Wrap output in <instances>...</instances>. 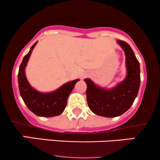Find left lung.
<instances>
[{"instance_id":"obj_1","label":"left lung","mask_w":160,"mask_h":160,"mask_svg":"<svg viewBox=\"0 0 160 160\" xmlns=\"http://www.w3.org/2000/svg\"><path fill=\"white\" fill-rule=\"evenodd\" d=\"M126 57L128 74L123 82L111 90L100 89L89 79L84 81L87 85L86 98L89 108L95 114L106 117L122 115L129 109L136 98L140 86V66L132 49L126 42L118 40Z\"/></svg>"}]
</instances>
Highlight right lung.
Segmentation results:
<instances>
[{"instance_id": "add662e5", "label": "right lung", "mask_w": 160, "mask_h": 160, "mask_svg": "<svg viewBox=\"0 0 160 160\" xmlns=\"http://www.w3.org/2000/svg\"><path fill=\"white\" fill-rule=\"evenodd\" d=\"M36 43L37 42L32 46L28 53L25 55L20 65L18 74L20 95L28 108L34 114L44 117H56L64 111L70 93L79 80L67 82L58 90L51 93H40L33 89L25 77V68Z\"/></svg>"}]
</instances>
